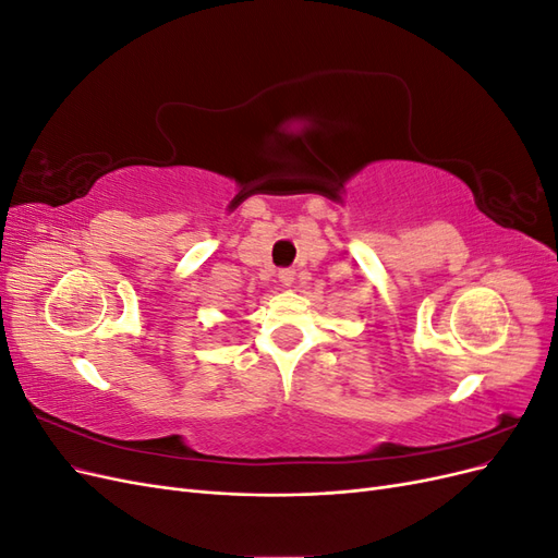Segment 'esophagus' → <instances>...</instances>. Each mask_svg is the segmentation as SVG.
Here are the masks:
<instances>
[{
	"label": "esophagus",
	"mask_w": 558,
	"mask_h": 558,
	"mask_svg": "<svg viewBox=\"0 0 558 558\" xmlns=\"http://www.w3.org/2000/svg\"><path fill=\"white\" fill-rule=\"evenodd\" d=\"M279 281H281V286H291L295 281V269H291V267L279 269Z\"/></svg>",
	"instance_id": "obj_1"
}]
</instances>
